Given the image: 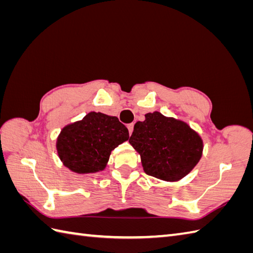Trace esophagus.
<instances>
[{
    "instance_id": "obj_1",
    "label": "esophagus",
    "mask_w": 253,
    "mask_h": 253,
    "mask_svg": "<svg viewBox=\"0 0 253 253\" xmlns=\"http://www.w3.org/2000/svg\"><path fill=\"white\" fill-rule=\"evenodd\" d=\"M128 130H129V133L131 135L132 133V130H133V123H131V124H128Z\"/></svg>"
}]
</instances>
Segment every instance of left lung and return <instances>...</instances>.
Instances as JSON below:
<instances>
[{"label":"left lung","mask_w":253,"mask_h":253,"mask_svg":"<svg viewBox=\"0 0 253 253\" xmlns=\"http://www.w3.org/2000/svg\"><path fill=\"white\" fill-rule=\"evenodd\" d=\"M129 143L140 154L150 176L176 181L185 177L201 159V138L186 123L165 117L160 112L146 114L137 122Z\"/></svg>","instance_id":"1"}]
</instances>
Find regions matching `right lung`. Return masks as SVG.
<instances>
[{"mask_svg": "<svg viewBox=\"0 0 253 253\" xmlns=\"http://www.w3.org/2000/svg\"><path fill=\"white\" fill-rule=\"evenodd\" d=\"M127 127L115 116L90 112L83 121L63 128L57 138V152L64 165L75 173L103 169L112 150L128 140Z\"/></svg>", "mask_w": 253, "mask_h": 253, "instance_id": "1", "label": "right lung"}]
</instances>
